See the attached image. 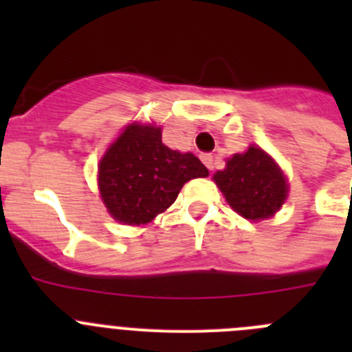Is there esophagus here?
Here are the masks:
<instances>
[{"label": "esophagus", "instance_id": "34e87169", "mask_svg": "<svg viewBox=\"0 0 352 352\" xmlns=\"http://www.w3.org/2000/svg\"><path fill=\"white\" fill-rule=\"evenodd\" d=\"M201 160H203V164L208 167V169L213 170L214 160H213V157H211V155H201Z\"/></svg>", "mask_w": 352, "mask_h": 352}]
</instances>
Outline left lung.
Masks as SVG:
<instances>
[{
	"label": "left lung",
	"instance_id": "1",
	"mask_svg": "<svg viewBox=\"0 0 352 352\" xmlns=\"http://www.w3.org/2000/svg\"><path fill=\"white\" fill-rule=\"evenodd\" d=\"M213 178L232 210L248 220L268 219L287 197L284 174L263 149L254 146L247 153L229 158L226 169Z\"/></svg>",
	"mask_w": 352,
	"mask_h": 352
}]
</instances>
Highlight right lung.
Instances as JSON below:
<instances>
[{
	"label": "right lung",
	"instance_id": "1",
	"mask_svg": "<svg viewBox=\"0 0 352 352\" xmlns=\"http://www.w3.org/2000/svg\"><path fill=\"white\" fill-rule=\"evenodd\" d=\"M206 176L197 157L162 142L160 129L130 125L102 158L98 185L118 222L141 226L166 211L186 182Z\"/></svg>",
	"mask_w": 352,
	"mask_h": 352
}]
</instances>
